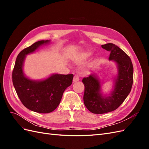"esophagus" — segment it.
<instances>
[{"label": "esophagus", "mask_w": 149, "mask_h": 149, "mask_svg": "<svg viewBox=\"0 0 149 149\" xmlns=\"http://www.w3.org/2000/svg\"><path fill=\"white\" fill-rule=\"evenodd\" d=\"M79 78L78 76L77 75H75L74 76V78H73V83H75V82H77L78 81H79Z\"/></svg>", "instance_id": "esophagus-1"}]
</instances>
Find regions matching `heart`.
Listing matches in <instances>:
<instances>
[{"label":"heart","instance_id":"heart-1","mask_svg":"<svg viewBox=\"0 0 149 149\" xmlns=\"http://www.w3.org/2000/svg\"><path fill=\"white\" fill-rule=\"evenodd\" d=\"M91 55L92 53L88 51L81 52L76 55L74 59V62L76 63H81L86 61L91 56Z\"/></svg>","mask_w":149,"mask_h":149}]
</instances>
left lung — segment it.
<instances>
[{
  "label": "left lung",
  "mask_w": 149,
  "mask_h": 149,
  "mask_svg": "<svg viewBox=\"0 0 149 149\" xmlns=\"http://www.w3.org/2000/svg\"><path fill=\"white\" fill-rule=\"evenodd\" d=\"M101 47L110 52L109 60L116 63L118 72L114 80V89L109 96L101 93V82L96 74H90L83 79L84 105L94 114H104L118 109L129 95L133 84L134 68L130 57L113 43Z\"/></svg>",
  "instance_id": "8db88e82"
}]
</instances>
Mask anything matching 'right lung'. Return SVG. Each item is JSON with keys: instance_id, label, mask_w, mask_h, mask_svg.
<instances>
[{"instance_id": "right-lung-1", "label": "right lung", "mask_w": 149, "mask_h": 149, "mask_svg": "<svg viewBox=\"0 0 149 149\" xmlns=\"http://www.w3.org/2000/svg\"><path fill=\"white\" fill-rule=\"evenodd\" d=\"M49 42L48 40H40L21 51L12 72L13 84L20 100L27 109L39 113H49L56 109L73 78V74H53L45 79L36 81L25 76L23 66L26 55Z\"/></svg>"}]
</instances>
